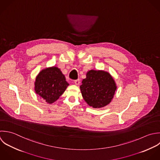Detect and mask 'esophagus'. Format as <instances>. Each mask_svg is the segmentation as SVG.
Instances as JSON below:
<instances>
[{"label":"esophagus","instance_id":"34e87169","mask_svg":"<svg viewBox=\"0 0 160 160\" xmlns=\"http://www.w3.org/2000/svg\"><path fill=\"white\" fill-rule=\"evenodd\" d=\"M74 83H75V84L76 85H78L80 84V80H79V79H77V80H75V81H74Z\"/></svg>","mask_w":160,"mask_h":160}]
</instances>
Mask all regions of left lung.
Segmentation results:
<instances>
[{
  "mask_svg": "<svg viewBox=\"0 0 160 160\" xmlns=\"http://www.w3.org/2000/svg\"><path fill=\"white\" fill-rule=\"evenodd\" d=\"M80 88L84 100L89 106L100 108L110 103L117 86L109 72L90 70L87 72Z\"/></svg>",
  "mask_w": 160,
  "mask_h": 160,
  "instance_id": "1",
  "label": "left lung"
}]
</instances>
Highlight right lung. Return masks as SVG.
<instances>
[{"label":"right lung","mask_w":160,"mask_h":160,"mask_svg":"<svg viewBox=\"0 0 160 160\" xmlns=\"http://www.w3.org/2000/svg\"><path fill=\"white\" fill-rule=\"evenodd\" d=\"M68 85L60 69L53 66L42 70L36 76L34 90L48 104H52L64 93Z\"/></svg>","instance_id":"add662e5"}]
</instances>
